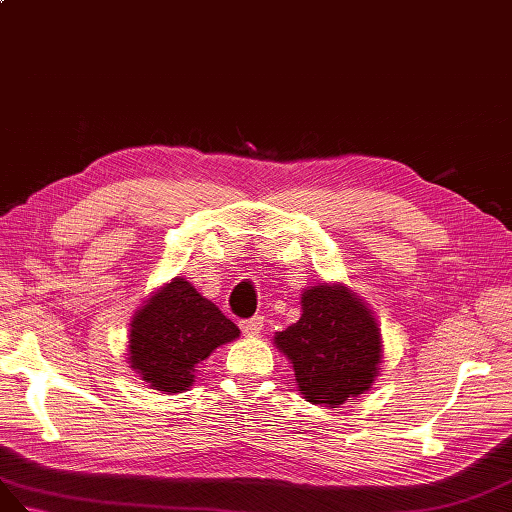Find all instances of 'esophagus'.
I'll use <instances>...</instances> for the list:
<instances>
[{"label": "esophagus", "mask_w": 512, "mask_h": 512, "mask_svg": "<svg viewBox=\"0 0 512 512\" xmlns=\"http://www.w3.org/2000/svg\"><path fill=\"white\" fill-rule=\"evenodd\" d=\"M261 328H264V317H261V315H255L251 319H242L240 321V330L244 334H248V337H255V334L261 332Z\"/></svg>", "instance_id": "esophagus-1"}]
</instances>
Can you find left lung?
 Segmentation results:
<instances>
[{
	"label": "left lung",
	"mask_w": 512,
	"mask_h": 512,
	"mask_svg": "<svg viewBox=\"0 0 512 512\" xmlns=\"http://www.w3.org/2000/svg\"><path fill=\"white\" fill-rule=\"evenodd\" d=\"M294 364L306 401L337 407L369 390L382 358L375 317L341 285H315L302 294V317L274 337Z\"/></svg>",
	"instance_id": "8db88e82"
}]
</instances>
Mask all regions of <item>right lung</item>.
I'll use <instances>...</instances> for the list:
<instances>
[{"instance_id":"obj_1","label":"right lung","mask_w":512,"mask_h":512,"mask_svg":"<svg viewBox=\"0 0 512 512\" xmlns=\"http://www.w3.org/2000/svg\"><path fill=\"white\" fill-rule=\"evenodd\" d=\"M130 326V367L163 392L186 390L197 364L240 334L216 304L184 279L156 291Z\"/></svg>"}]
</instances>
